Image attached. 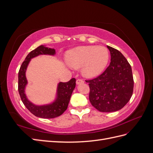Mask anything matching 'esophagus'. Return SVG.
<instances>
[{
    "label": "esophagus",
    "mask_w": 153,
    "mask_h": 153,
    "mask_svg": "<svg viewBox=\"0 0 153 153\" xmlns=\"http://www.w3.org/2000/svg\"><path fill=\"white\" fill-rule=\"evenodd\" d=\"M83 83H84V81L82 79H81V78H78V79L76 80V84L77 85L80 84H83Z\"/></svg>",
    "instance_id": "esophagus-1"
}]
</instances>
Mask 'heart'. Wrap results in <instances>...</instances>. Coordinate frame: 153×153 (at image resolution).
Masks as SVG:
<instances>
[{"mask_svg": "<svg viewBox=\"0 0 153 153\" xmlns=\"http://www.w3.org/2000/svg\"><path fill=\"white\" fill-rule=\"evenodd\" d=\"M108 59V50L96 46L77 47L69 50L66 55L69 65L75 69L82 67L83 75L88 78L99 75L107 65Z\"/></svg>", "mask_w": 153, "mask_h": 153, "instance_id": "b5f03b06", "label": "heart"}]
</instances>
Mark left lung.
<instances>
[{"instance_id": "obj_1", "label": "left lung", "mask_w": 153, "mask_h": 153, "mask_svg": "<svg viewBox=\"0 0 153 153\" xmlns=\"http://www.w3.org/2000/svg\"><path fill=\"white\" fill-rule=\"evenodd\" d=\"M110 65L100 75L85 80L90 88L89 101L100 112H115L126 105L133 94L134 81L131 67L119 50L107 46Z\"/></svg>"}]
</instances>
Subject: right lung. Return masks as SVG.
Listing matches in <instances>:
<instances>
[{
	"mask_svg": "<svg viewBox=\"0 0 153 153\" xmlns=\"http://www.w3.org/2000/svg\"><path fill=\"white\" fill-rule=\"evenodd\" d=\"M55 54V49L41 45L34 50L31 51L27 55L25 61L22 64L18 72V92L22 102L32 114L41 118H55L60 116L65 112L68 108L72 92L76 85V79L74 78L67 82H60L57 86V98L54 102L49 105L38 106L31 103L27 98L25 94V88L27 84L25 72L30 59L39 55H53Z\"/></svg>",
	"mask_w": 153,
	"mask_h": 153,
	"instance_id": "right-lung-1",
	"label": "right lung"
}]
</instances>
